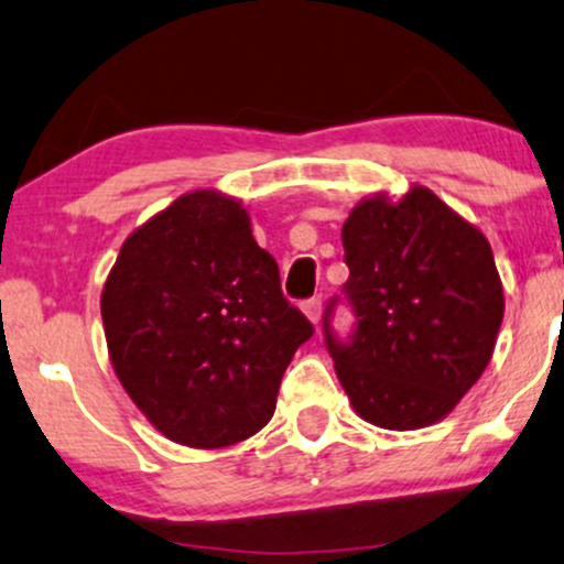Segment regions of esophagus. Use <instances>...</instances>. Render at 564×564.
<instances>
[{
    "mask_svg": "<svg viewBox=\"0 0 564 564\" xmlns=\"http://www.w3.org/2000/svg\"><path fill=\"white\" fill-rule=\"evenodd\" d=\"M321 310H323L321 296H313V300H304V302H302V313L307 315V318L313 321V323L321 321Z\"/></svg>",
    "mask_w": 564,
    "mask_h": 564,
    "instance_id": "1",
    "label": "esophagus"
}]
</instances>
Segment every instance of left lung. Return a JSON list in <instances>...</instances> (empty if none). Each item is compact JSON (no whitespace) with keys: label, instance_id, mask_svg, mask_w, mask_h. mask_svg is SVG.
<instances>
[{"label":"left lung","instance_id":"1","mask_svg":"<svg viewBox=\"0 0 564 564\" xmlns=\"http://www.w3.org/2000/svg\"><path fill=\"white\" fill-rule=\"evenodd\" d=\"M349 268L341 296L323 313V336L349 403L384 430H419L482 377L503 318V291L488 238L426 187L349 212ZM345 301L356 326L345 340L333 310Z\"/></svg>","mask_w":564,"mask_h":564}]
</instances>
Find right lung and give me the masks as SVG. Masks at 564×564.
Returning a JSON list of instances; mask_svg holds the SVG:
<instances>
[{
  "mask_svg": "<svg viewBox=\"0 0 564 564\" xmlns=\"http://www.w3.org/2000/svg\"><path fill=\"white\" fill-rule=\"evenodd\" d=\"M100 310L129 398L191 448L260 432L296 347L315 334L243 206L215 191L187 193L127 238Z\"/></svg>",
  "mask_w": 564,
  "mask_h": 564,
  "instance_id": "add662e5",
  "label": "right lung"
}]
</instances>
